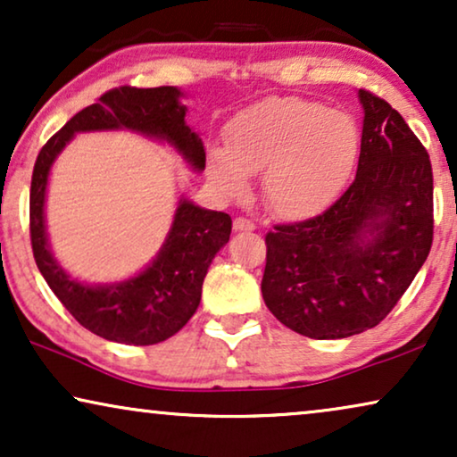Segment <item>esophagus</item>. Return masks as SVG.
<instances>
[{
    "mask_svg": "<svg viewBox=\"0 0 457 457\" xmlns=\"http://www.w3.org/2000/svg\"><path fill=\"white\" fill-rule=\"evenodd\" d=\"M233 228L237 233H243V230H245V233H252V230H255V224L252 220H247V218H235Z\"/></svg>",
    "mask_w": 457,
    "mask_h": 457,
    "instance_id": "obj_1",
    "label": "esophagus"
}]
</instances>
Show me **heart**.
Here are the masks:
<instances>
[{"label":"heart","instance_id":"b5f03b06","mask_svg":"<svg viewBox=\"0 0 457 457\" xmlns=\"http://www.w3.org/2000/svg\"><path fill=\"white\" fill-rule=\"evenodd\" d=\"M224 147L208 152V177L224 195L239 197L247 174L262 177L274 214L303 220L322 212L345 187L360 152L353 118L299 97H268L233 116Z\"/></svg>","mask_w":457,"mask_h":457}]
</instances>
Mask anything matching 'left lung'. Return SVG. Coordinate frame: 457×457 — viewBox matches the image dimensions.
I'll return each instance as SVG.
<instances>
[{"label":"left lung","instance_id":"obj_1","mask_svg":"<svg viewBox=\"0 0 457 457\" xmlns=\"http://www.w3.org/2000/svg\"><path fill=\"white\" fill-rule=\"evenodd\" d=\"M358 172L349 189L305 222L266 235L262 297L310 339L377 327L433 245V168L397 110L364 89Z\"/></svg>","mask_w":457,"mask_h":457}]
</instances>
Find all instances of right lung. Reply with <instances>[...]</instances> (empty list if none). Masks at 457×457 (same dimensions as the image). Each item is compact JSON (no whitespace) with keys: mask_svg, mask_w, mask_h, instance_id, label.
<instances>
[{"mask_svg":"<svg viewBox=\"0 0 457 457\" xmlns=\"http://www.w3.org/2000/svg\"><path fill=\"white\" fill-rule=\"evenodd\" d=\"M185 93L179 87H120L74 114L37 155L30 180V243L37 268L64 308L104 339L124 345H154L179 333L195 314L202 285L214 255L230 239L233 220L224 212L199 208L185 195L160 252L124 280L91 285L68 274L52 253L46 224L47 183L54 162L79 133L133 130L166 143L193 170L205 168L204 141L187 124Z\"/></svg>","mask_w":457,"mask_h":457,"instance_id":"1","label":"right lung"}]
</instances>
